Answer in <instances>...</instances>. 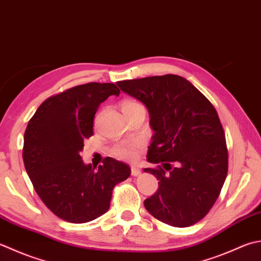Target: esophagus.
Masks as SVG:
<instances>
[{
	"mask_svg": "<svg viewBox=\"0 0 261 261\" xmlns=\"http://www.w3.org/2000/svg\"><path fill=\"white\" fill-rule=\"evenodd\" d=\"M140 173H141V171L139 170V168H138V166H136V165H132L131 166V175L139 176Z\"/></svg>",
	"mask_w": 261,
	"mask_h": 261,
	"instance_id": "34e87169",
	"label": "esophagus"
}]
</instances>
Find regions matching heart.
I'll use <instances>...</instances> for the list:
<instances>
[{
	"label": "heart",
	"mask_w": 261,
	"mask_h": 261,
	"mask_svg": "<svg viewBox=\"0 0 261 261\" xmlns=\"http://www.w3.org/2000/svg\"><path fill=\"white\" fill-rule=\"evenodd\" d=\"M139 107H142L139 103L134 100H124L121 105V109L123 113L125 112L134 110V109H139ZM141 142L138 140H132V141H123L117 144L113 148V155L120 160H125V161H131L135 160L137 156V150L138 148L140 147Z\"/></svg>",
	"instance_id": "b5f03b06"
}]
</instances>
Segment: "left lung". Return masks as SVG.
Wrapping results in <instances>:
<instances>
[{"instance_id":"8db88e82","label":"left lung","mask_w":261,"mask_h":261,"mask_svg":"<svg viewBox=\"0 0 261 261\" xmlns=\"http://www.w3.org/2000/svg\"><path fill=\"white\" fill-rule=\"evenodd\" d=\"M116 85L147 107L154 131L147 161L160 166L144 171L160 182L146 209L171 226L193 225L211 211L227 175L225 134L215 107L176 74Z\"/></svg>"}]
</instances>
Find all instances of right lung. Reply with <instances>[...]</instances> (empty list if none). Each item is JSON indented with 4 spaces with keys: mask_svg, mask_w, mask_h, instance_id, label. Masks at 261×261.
Instances as JSON below:
<instances>
[{
    "mask_svg": "<svg viewBox=\"0 0 261 261\" xmlns=\"http://www.w3.org/2000/svg\"><path fill=\"white\" fill-rule=\"evenodd\" d=\"M112 95H120L114 84L75 86L46 99L28 122L25 171L46 207L66 222L81 224L103 215L113 188L131 174L129 165L112 157L96 167L80 156L84 141L94 135L97 110Z\"/></svg>",
    "mask_w": 261,
    "mask_h": 261,
    "instance_id": "right-lung-1",
    "label": "right lung"
}]
</instances>
